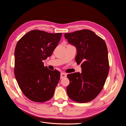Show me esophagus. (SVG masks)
Masks as SVG:
<instances>
[{"mask_svg": "<svg viewBox=\"0 0 126 126\" xmlns=\"http://www.w3.org/2000/svg\"><path fill=\"white\" fill-rule=\"evenodd\" d=\"M67 77V74L65 73H61L60 74V79H63L64 78H66Z\"/></svg>", "mask_w": 126, "mask_h": 126, "instance_id": "esophagus-1", "label": "esophagus"}]
</instances>
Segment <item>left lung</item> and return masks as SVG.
Instances as JSON below:
<instances>
[{
	"label": "left lung",
	"instance_id": "8db88e82",
	"mask_svg": "<svg viewBox=\"0 0 126 126\" xmlns=\"http://www.w3.org/2000/svg\"><path fill=\"white\" fill-rule=\"evenodd\" d=\"M77 48L75 60L81 63L82 72L68 74V96L79 103L92 101L104 88L109 70L108 49L104 40L88 29L64 33Z\"/></svg>",
	"mask_w": 126,
	"mask_h": 126
}]
</instances>
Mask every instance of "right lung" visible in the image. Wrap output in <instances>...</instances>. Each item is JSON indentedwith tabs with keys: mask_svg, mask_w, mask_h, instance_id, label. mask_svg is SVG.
<instances>
[{
	"mask_svg": "<svg viewBox=\"0 0 126 126\" xmlns=\"http://www.w3.org/2000/svg\"><path fill=\"white\" fill-rule=\"evenodd\" d=\"M62 35L32 30L17 42L14 73L20 90L30 100L44 102L54 96L60 73L45 67L43 60L51 55Z\"/></svg>",
	"mask_w": 126,
	"mask_h": 126,
	"instance_id": "add662e5",
	"label": "right lung"
}]
</instances>
